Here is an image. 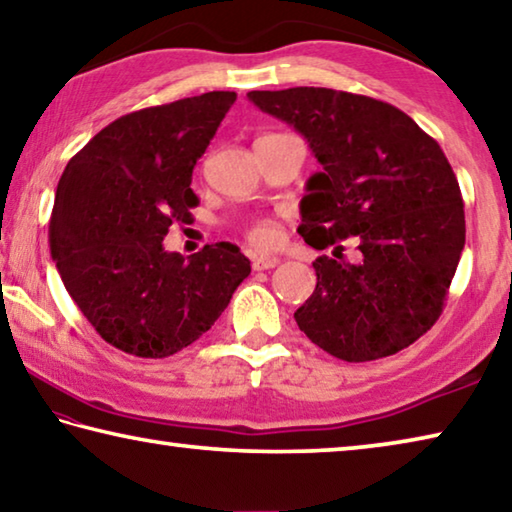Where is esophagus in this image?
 I'll return each instance as SVG.
<instances>
[{
	"label": "esophagus",
	"instance_id": "esophagus-1",
	"mask_svg": "<svg viewBox=\"0 0 512 512\" xmlns=\"http://www.w3.org/2000/svg\"><path fill=\"white\" fill-rule=\"evenodd\" d=\"M277 264H280V259L273 255H255L253 257L255 271H268V268H275Z\"/></svg>",
	"mask_w": 512,
	"mask_h": 512
}]
</instances>
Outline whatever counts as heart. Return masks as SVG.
Returning a JSON list of instances; mask_svg holds the SVG:
<instances>
[{
  "label": "heart",
  "mask_w": 512,
  "mask_h": 512,
  "mask_svg": "<svg viewBox=\"0 0 512 512\" xmlns=\"http://www.w3.org/2000/svg\"><path fill=\"white\" fill-rule=\"evenodd\" d=\"M248 239L250 244L255 246H273L280 239V232H277V225L273 221H257L248 228Z\"/></svg>",
  "instance_id": "heart-1"
}]
</instances>
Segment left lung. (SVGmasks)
<instances>
[{"label":"left lung","instance_id":"8db88e82","mask_svg":"<svg viewBox=\"0 0 512 512\" xmlns=\"http://www.w3.org/2000/svg\"><path fill=\"white\" fill-rule=\"evenodd\" d=\"M255 106L305 137L320 171L307 180L298 232L316 250V289L293 318L343 361L388 357L431 329L465 246L458 180L438 142L391 103L329 88L253 90ZM358 239L357 263L340 241Z\"/></svg>","mask_w":512,"mask_h":512}]
</instances>
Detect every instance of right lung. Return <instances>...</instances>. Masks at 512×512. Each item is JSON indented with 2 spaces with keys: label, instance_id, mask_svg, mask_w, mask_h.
Instances as JSON below:
<instances>
[{
  "label": "right lung",
  "instance_id": "obj_1",
  "mask_svg": "<svg viewBox=\"0 0 512 512\" xmlns=\"http://www.w3.org/2000/svg\"><path fill=\"white\" fill-rule=\"evenodd\" d=\"M235 99L205 92L119 117L60 176L51 257L83 316L121 352L164 359L187 348L250 275L228 241L189 259L162 246L198 205L192 171Z\"/></svg>",
  "mask_w": 512,
  "mask_h": 512
}]
</instances>
